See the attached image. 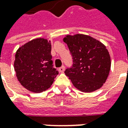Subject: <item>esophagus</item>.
<instances>
[{"label":"esophagus","mask_w":128,"mask_h":128,"mask_svg":"<svg viewBox=\"0 0 128 128\" xmlns=\"http://www.w3.org/2000/svg\"><path fill=\"white\" fill-rule=\"evenodd\" d=\"M64 70H65V67L64 66H62L60 68H59V72H63L64 71Z\"/></svg>","instance_id":"34e87169"}]
</instances>
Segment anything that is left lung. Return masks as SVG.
Returning <instances> with one entry per match:
<instances>
[{
  "label": "left lung",
  "instance_id": "left-lung-1",
  "mask_svg": "<svg viewBox=\"0 0 128 128\" xmlns=\"http://www.w3.org/2000/svg\"><path fill=\"white\" fill-rule=\"evenodd\" d=\"M73 59L72 68L65 74L75 88L91 92L102 87L107 80L111 67L108 50L103 43L84 35H66L63 38Z\"/></svg>",
  "mask_w": 128,
  "mask_h": 128
}]
</instances>
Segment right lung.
Wrapping results in <instances>:
<instances>
[{
  "label": "right lung",
  "instance_id": "1",
  "mask_svg": "<svg viewBox=\"0 0 128 128\" xmlns=\"http://www.w3.org/2000/svg\"><path fill=\"white\" fill-rule=\"evenodd\" d=\"M50 40L34 39L16 50L14 63L18 80L27 90L39 93L49 88L58 71L53 68Z\"/></svg>",
  "mask_w": 128,
  "mask_h": 128
}]
</instances>
